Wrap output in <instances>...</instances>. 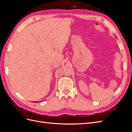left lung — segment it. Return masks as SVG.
I'll use <instances>...</instances> for the list:
<instances>
[{"label":"left lung","instance_id":"8db88e82","mask_svg":"<svg viewBox=\"0 0 132 132\" xmlns=\"http://www.w3.org/2000/svg\"><path fill=\"white\" fill-rule=\"evenodd\" d=\"M114 36H115V35H114ZM116 38H117V37H116Z\"/></svg>","mask_w":132,"mask_h":132}]
</instances>
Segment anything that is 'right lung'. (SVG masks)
Masks as SVG:
<instances>
[{
  "label": "right lung",
  "mask_w": 132,
  "mask_h": 132,
  "mask_svg": "<svg viewBox=\"0 0 132 132\" xmlns=\"http://www.w3.org/2000/svg\"><path fill=\"white\" fill-rule=\"evenodd\" d=\"M38 102V101H36V102H35H35Z\"/></svg>",
  "instance_id": "obj_1"
}]
</instances>
